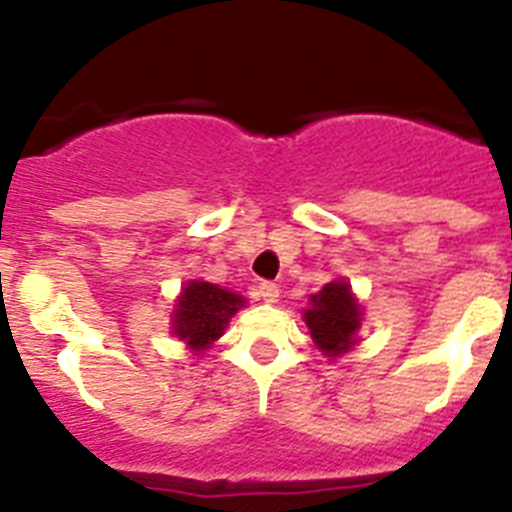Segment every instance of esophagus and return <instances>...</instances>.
Here are the masks:
<instances>
[{"label": "esophagus", "mask_w": 512, "mask_h": 512, "mask_svg": "<svg viewBox=\"0 0 512 512\" xmlns=\"http://www.w3.org/2000/svg\"><path fill=\"white\" fill-rule=\"evenodd\" d=\"M259 297L264 302H269V305H274V302L279 300V287L274 282H264L259 284Z\"/></svg>", "instance_id": "esophagus-1"}]
</instances>
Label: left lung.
<instances>
[{
  "label": "left lung",
  "mask_w": 512,
  "mask_h": 512,
  "mask_svg": "<svg viewBox=\"0 0 512 512\" xmlns=\"http://www.w3.org/2000/svg\"><path fill=\"white\" fill-rule=\"evenodd\" d=\"M305 325L315 346L325 356H341L351 351L359 338L361 328V305L356 302L351 284L330 282L320 289L318 295L310 297V307L302 312Z\"/></svg>",
  "instance_id": "left-lung-1"
}]
</instances>
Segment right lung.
I'll list each match as a JSON object with an SVG mask.
<instances>
[{
    "label": "right lung",
    "mask_w": 512,
    "mask_h": 512,
    "mask_svg": "<svg viewBox=\"0 0 512 512\" xmlns=\"http://www.w3.org/2000/svg\"><path fill=\"white\" fill-rule=\"evenodd\" d=\"M243 305L246 300L241 295L217 287V284L192 279L184 284L182 295L176 300L174 315H171L174 318L171 333L187 343L192 351H205L223 336L225 325Z\"/></svg>",
    "instance_id": "right-lung-1"
}]
</instances>
